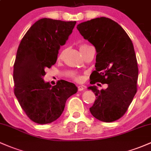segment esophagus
I'll return each mask as SVG.
<instances>
[{"mask_svg": "<svg viewBox=\"0 0 151 151\" xmlns=\"http://www.w3.org/2000/svg\"><path fill=\"white\" fill-rule=\"evenodd\" d=\"M84 86H77V89H78V91H83V90H84Z\"/></svg>", "mask_w": 151, "mask_h": 151, "instance_id": "34e87169", "label": "esophagus"}]
</instances>
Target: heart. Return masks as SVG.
<instances>
[{
  "instance_id": "heart-1",
  "label": "heart",
  "mask_w": 151,
  "mask_h": 151,
  "mask_svg": "<svg viewBox=\"0 0 151 151\" xmlns=\"http://www.w3.org/2000/svg\"><path fill=\"white\" fill-rule=\"evenodd\" d=\"M88 47H89V46H88L87 45H81L80 48H79V49H80V52L82 51V50H84V49H86V48ZM65 50H62V51L60 52V54H59V55H58L59 60H61V59L63 58V56H64V55H65ZM73 79L77 81H79L81 80V77H79V76L76 75V74H74V75H73Z\"/></svg>"
}]
</instances>
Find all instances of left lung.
Listing matches in <instances>:
<instances>
[{
    "instance_id": "1",
    "label": "left lung",
    "mask_w": 151,
    "mask_h": 151,
    "mask_svg": "<svg viewBox=\"0 0 151 151\" xmlns=\"http://www.w3.org/2000/svg\"><path fill=\"white\" fill-rule=\"evenodd\" d=\"M77 28L96 50L90 84H108L106 89L88 87L96 96L90 112L98 120L113 122L125 114L137 91L138 68L132 41L120 25L105 17L81 22Z\"/></svg>"
}]
</instances>
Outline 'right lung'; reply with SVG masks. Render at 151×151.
<instances>
[{"instance_id":"obj_1","label":"right lung","mask_w":151,"mask_h":151,"mask_svg":"<svg viewBox=\"0 0 151 151\" xmlns=\"http://www.w3.org/2000/svg\"><path fill=\"white\" fill-rule=\"evenodd\" d=\"M75 25L76 21L42 18L31 26L19 45L13 68L14 93L27 117L38 124L57 120L67 99L77 91L69 81L61 79L52 86L43 80Z\"/></svg>"}]
</instances>
